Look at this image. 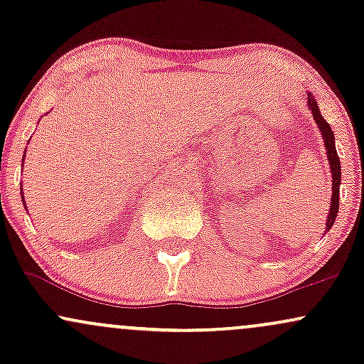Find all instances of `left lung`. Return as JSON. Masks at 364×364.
<instances>
[{"label": "left lung", "instance_id": "obj_1", "mask_svg": "<svg viewBox=\"0 0 364 364\" xmlns=\"http://www.w3.org/2000/svg\"><path fill=\"white\" fill-rule=\"evenodd\" d=\"M308 107H310L313 119H315L316 128L320 129L321 139H323V145L327 149V159L330 164V173H332V198H330V210L327 217V231L332 228L336 223L337 212H339V186H341V159L337 156L336 150V136H333L332 128L327 121L321 116L318 104H316L315 97L311 95V92H308Z\"/></svg>", "mask_w": 364, "mask_h": 364}]
</instances>
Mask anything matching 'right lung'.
I'll return each instance as SVG.
<instances>
[{"instance_id":"obj_1","label":"right lung","mask_w":364,"mask_h":364,"mask_svg":"<svg viewBox=\"0 0 364 364\" xmlns=\"http://www.w3.org/2000/svg\"><path fill=\"white\" fill-rule=\"evenodd\" d=\"M23 159H25V152H23ZM20 195H22V202H23V207L27 208V205H25V200H23V190H22V186H20Z\"/></svg>"}]
</instances>
